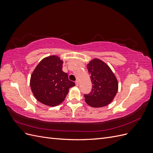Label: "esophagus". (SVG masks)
Wrapping results in <instances>:
<instances>
[{"label": "esophagus", "mask_w": 153, "mask_h": 153, "mask_svg": "<svg viewBox=\"0 0 153 153\" xmlns=\"http://www.w3.org/2000/svg\"><path fill=\"white\" fill-rule=\"evenodd\" d=\"M75 84H76V86H78V85H79V83H78V81H76L75 82Z\"/></svg>", "instance_id": "esophagus-1"}]
</instances>
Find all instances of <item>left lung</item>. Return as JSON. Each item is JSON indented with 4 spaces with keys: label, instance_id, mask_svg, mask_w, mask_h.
I'll list each match as a JSON object with an SVG mask.
<instances>
[{
    "label": "left lung",
    "instance_id": "1",
    "mask_svg": "<svg viewBox=\"0 0 153 153\" xmlns=\"http://www.w3.org/2000/svg\"><path fill=\"white\" fill-rule=\"evenodd\" d=\"M91 75L92 90L84 94L85 102L92 107H103L112 102L118 91V82L110 67L98 59L87 64Z\"/></svg>",
    "mask_w": 153,
    "mask_h": 153
}]
</instances>
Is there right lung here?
Here are the masks:
<instances>
[{"label":"right lung","mask_w":153,"mask_h":153,"mask_svg":"<svg viewBox=\"0 0 153 153\" xmlns=\"http://www.w3.org/2000/svg\"><path fill=\"white\" fill-rule=\"evenodd\" d=\"M63 61L56 55L45 57L36 67L30 77L32 93L39 102L50 106L61 104L69 88L75 85L62 71Z\"/></svg>","instance_id":"add662e5"}]
</instances>
